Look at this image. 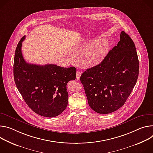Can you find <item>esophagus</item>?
Returning a JSON list of instances; mask_svg holds the SVG:
<instances>
[{
  "label": "esophagus",
  "mask_w": 153,
  "mask_h": 153,
  "mask_svg": "<svg viewBox=\"0 0 153 153\" xmlns=\"http://www.w3.org/2000/svg\"><path fill=\"white\" fill-rule=\"evenodd\" d=\"M81 72H79V71H77L76 72V79H79V78H80V76H81Z\"/></svg>",
  "instance_id": "1"
}]
</instances>
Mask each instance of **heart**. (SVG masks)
I'll list each match as a JSON object with an SVG mask.
<instances>
[{
    "instance_id": "1",
    "label": "heart",
    "mask_w": 153,
    "mask_h": 153,
    "mask_svg": "<svg viewBox=\"0 0 153 153\" xmlns=\"http://www.w3.org/2000/svg\"><path fill=\"white\" fill-rule=\"evenodd\" d=\"M105 52L102 49H99L96 50L92 55V61L95 63H98L102 60L104 58Z\"/></svg>"
}]
</instances>
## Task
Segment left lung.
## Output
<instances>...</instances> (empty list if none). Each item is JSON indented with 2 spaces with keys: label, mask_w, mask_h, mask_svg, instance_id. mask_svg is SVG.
Listing matches in <instances>:
<instances>
[{
  "label": "left lung",
  "mask_w": 153,
  "mask_h": 153,
  "mask_svg": "<svg viewBox=\"0 0 153 153\" xmlns=\"http://www.w3.org/2000/svg\"><path fill=\"white\" fill-rule=\"evenodd\" d=\"M120 40L100 64L80 77L89 106L107 114L124 105L137 82L139 62L135 44L124 31Z\"/></svg>",
  "instance_id": "left-lung-1"
}]
</instances>
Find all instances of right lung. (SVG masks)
<instances>
[{
  "mask_svg": "<svg viewBox=\"0 0 153 153\" xmlns=\"http://www.w3.org/2000/svg\"><path fill=\"white\" fill-rule=\"evenodd\" d=\"M25 38L19 42L14 54L13 74L16 87L33 111L43 117H55L67 106L66 85L75 79L76 68L26 62L21 51Z\"/></svg>",
  "mask_w": 153,
  "mask_h": 153,
  "instance_id": "right-lung-1",
  "label": "right lung"
}]
</instances>
